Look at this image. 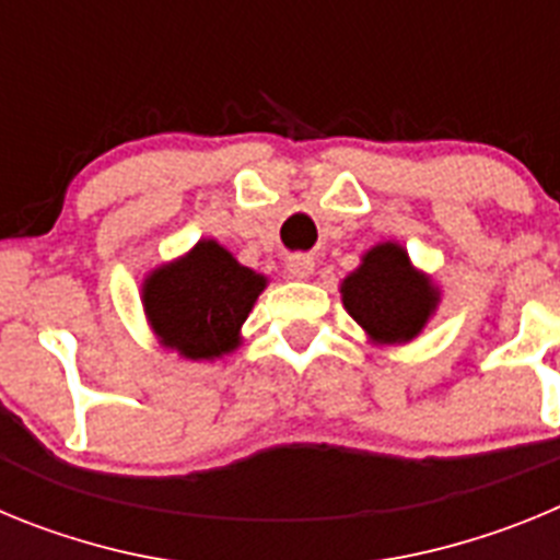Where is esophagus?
Returning a JSON list of instances; mask_svg holds the SVG:
<instances>
[{"instance_id": "1", "label": "esophagus", "mask_w": 560, "mask_h": 560, "mask_svg": "<svg viewBox=\"0 0 560 560\" xmlns=\"http://www.w3.org/2000/svg\"><path fill=\"white\" fill-rule=\"evenodd\" d=\"M285 269L291 271V277H300V280H305V277H311V271H314V257L291 255L289 260H285Z\"/></svg>"}]
</instances>
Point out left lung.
Listing matches in <instances>:
<instances>
[{"label": "left lung", "instance_id": "8db88e82", "mask_svg": "<svg viewBox=\"0 0 560 560\" xmlns=\"http://www.w3.org/2000/svg\"><path fill=\"white\" fill-rule=\"evenodd\" d=\"M345 308L375 341H409L427 325L438 291L398 244H381L341 283Z\"/></svg>", "mask_w": 560, "mask_h": 560}]
</instances>
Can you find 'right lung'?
Wrapping results in <instances>:
<instances>
[{
    "instance_id": "add662e5",
    "label": "right lung",
    "mask_w": 560,
    "mask_h": 560,
    "mask_svg": "<svg viewBox=\"0 0 560 560\" xmlns=\"http://www.w3.org/2000/svg\"><path fill=\"white\" fill-rule=\"evenodd\" d=\"M266 277L241 266L215 241L171 266L153 271L142 289V303L165 348L185 359H215L237 348V330L249 316Z\"/></svg>"
}]
</instances>
